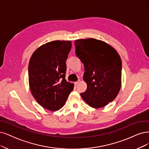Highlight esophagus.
<instances>
[{
  "mask_svg": "<svg viewBox=\"0 0 149 149\" xmlns=\"http://www.w3.org/2000/svg\"><path fill=\"white\" fill-rule=\"evenodd\" d=\"M80 80H78L77 81H75V85H78V84L80 83Z\"/></svg>",
  "mask_w": 149,
  "mask_h": 149,
  "instance_id": "1",
  "label": "esophagus"
}]
</instances>
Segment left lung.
Masks as SVG:
<instances>
[{"label":"left lung","mask_w":149,"mask_h":149,"mask_svg":"<svg viewBox=\"0 0 149 149\" xmlns=\"http://www.w3.org/2000/svg\"><path fill=\"white\" fill-rule=\"evenodd\" d=\"M75 53L84 64V80L87 89L81 96L93 108H101L113 101L122 86V60L106 42L95 38L75 40Z\"/></svg>","instance_id":"left-lung-1"}]
</instances>
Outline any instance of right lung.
Returning <instances> with one entry per match:
<instances>
[{"instance_id": "add662e5", "label": "right lung", "mask_w": 149, "mask_h": 149, "mask_svg": "<svg viewBox=\"0 0 149 149\" xmlns=\"http://www.w3.org/2000/svg\"><path fill=\"white\" fill-rule=\"evenodd\" d=\"M70 40H54L37 48L30 58L29 84L41 106L51 111L62 108L74 85L65 79Z\"/></svg>"}]
</instances>
